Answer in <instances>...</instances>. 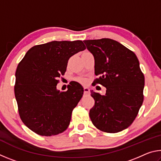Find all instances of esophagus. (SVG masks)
<instances>
[{"instance_id":"34e87169","label":"esophagus","mask_w":161,"mask_h":161,"mask_svg":"<svg viewBox=\"0 0 161 161\" xmlns=\"http://www.w3.org/2000/svg\"><path fill=\"white\" fill-rule=\"evenodd\" d=\"M90 92V89L89 87H84V94H89Z\"/></svg>"}]
</instances>
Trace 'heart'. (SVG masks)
Returning <instances> with one entry per match:
<instances>
[{
	"label": "heart",
	"instance_id": "obj_1",
	"mask_svg": "<svg viewBox=\"0 0 161 161\" xmlns=\"http://www.w3.org/2000/svg\"><path fill=\"white\" fill-rule=\"evenodd\" d=\"M78 81H80V82H81V83H85V82H86V80H84V79H82V78L79 79Z\"/></svg>",
	"mask_w": 161,
	"mask_h": 161
}]
</instances>
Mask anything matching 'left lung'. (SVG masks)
<instances>
[{
  "instance_id": "1",
  "label": "left lung",
  "mask_w": 161,
  "mask_h": 161,
  "mask_svg": "<svg viewBox=\"0 0 161 161\" xmlns=\"http://www.w3.org/2000/svg\"><path fill=\"white\" fill-rule=\"evenodd\" d=\"M94 57V82L106 87L104 95L91 91L95 101L89 111L98 129L117 133L134 121L143 102L145 78L135 53L109 38L83 41Z\"/></svg>"
}]
</instances>
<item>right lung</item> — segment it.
I'll use <instances>...</instances> for the list:
<instances>
[{
	"mask_svg": "<svg viewBox=\"0 0 161 161\" xmlns=\"http://www.w3.org/2000/svg\"><path fill=\"white\" fill-rule=\"evenodd\" d=\"M86 49L81 40L52 41L27 52L15 72V96L22 121L37 134L58 135L67 129L84 89L72 82L67 92L57 89L69 59Z\"/></svg>",
	"mask_w": 161,
	"mask_h": 161,
	"instance_id": "right-lung-1",
	"label": "right lung"
}]
</instances>
